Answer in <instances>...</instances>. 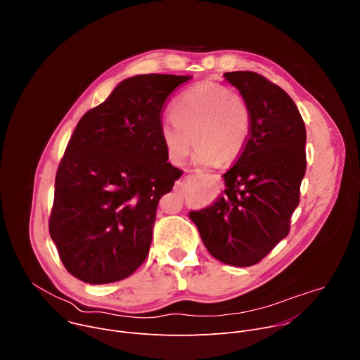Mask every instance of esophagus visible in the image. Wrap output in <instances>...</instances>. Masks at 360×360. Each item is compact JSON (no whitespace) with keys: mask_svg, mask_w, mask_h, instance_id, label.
I'll list each match as a JSON object with an SVG mask.
<instances>
[{"mask_svg":"<svg viewBox=\"0 0 360 360\" xmlns=\"http://www.w3.org/2000/svg\"><path fill=\"white\" fill-rule=\"evenodd\" d=\"M196 176H198V178H202V179H208V181H212L215 175H211V174H203V172H196ZM175 189H176L178 192L184 191V184H178V185H175Z\"/></svg>","mask_w":360,"mask_h":360,"instance_id":"34e87169","label":"esophagus"}]
</instances>
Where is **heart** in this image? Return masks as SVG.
<instances>
[{"instance_id":"b5f03b06","label":"heart","mask_w":360,"mask_h":360,"mask_svg":"<svg viewBox=\"0 0 360 360\" xmlns=\"http://www.w3.org/2000/svg\"><path fill=\"white\" fill-rule=\"evenodd\" d=\"M172 118L160 127L167 158L179 165L196 148L199 165L231 164L243 152L252 129L246 98L232 88L203 81L185 89L174 102Z\"/></svg>"}]
</instances>
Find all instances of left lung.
Wrapping results in <instances>:
<instances>
[{"label": "left lung", "mask_w": 360, "mask_h": 360, "mask_svg": "<svg viewBox=\"0 0 360 360\" xmlns=\"http://www.w3.org/2000/svg\"><path fill=\"white\" fill-rule=\"evenodd\" d=\"M224 77L248 101L250 136L224 174L222 196L189 218L215 259L252 266L289 233L306 171V129L292 98L264 75L235 71Z\"/></svg>", "instance_id": "left-lung-1"}]
</instances>
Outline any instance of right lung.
<instances>
[{
  "label": "right lung",
  "mask_w": 360,
  "mask_h": 360,
  "mask_svg": "<svg viewBox=\"0 0 360 360\" xmlns=\"http://www.w3.org/2000/svg\"><path fill=\"white\" fill-rule=\"evenodd\" d=\"M191 78H127L74 129L56 176L49 235L79 281L118 282L146 259L160 199L182 174L167 162L162 110Z\"/></svg>",
  "instance_id": "obj_1"
}]
</instances>
